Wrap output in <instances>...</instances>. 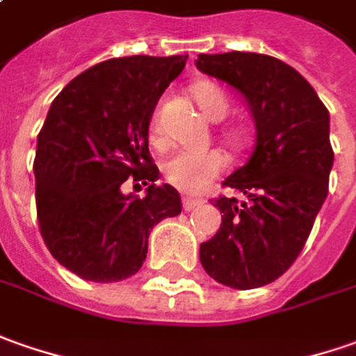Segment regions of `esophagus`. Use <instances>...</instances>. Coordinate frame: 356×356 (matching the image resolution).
<instances>
[{
    "mask_svg": "<svg viewBox=\"0 0 356 356\" xmlns=\"http://www.w3.org/2000/svg\"><path fill=\"white\" fill-rule=\"evenodd\" d=\"M199 204H202V199H197V197H183V209L185 211H193Z\"/></svg>",
    "mask_w": 356,
    "mask_h": 356,
    "instance_id": "obj_1",
    "label": "esophagus"
}]
</instances>
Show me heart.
<instances>
[{
  "label": "heart",
  "mask_w": 356,
  "mask_h": 356,
  "mask_svg": "<svg viewBox=\"0 0 356 356\" xmlns=\"http://www.w3.org/2000/svg\"><path fill=\"white\" fill-rule=\"evenodd\" d=\"M191 96L201 108V112L213 122H220L227 118L230 110L228 94L213 80H197L191 84ZM222 138L232 147H240L244 143V129H225ZM147 140L154 147H163L167 143L165 131L161 126V106L154 112L147 126ZM228 167L227 155L220 149H204V152H175L167 155L161 163V175L171 187L185 193L201 191L209 181L218 177Z\"/></svg>",
  "instance_id": "b5f03b06"
}]
</instances>
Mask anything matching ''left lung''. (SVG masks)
I'll return each instance as SVG.
<instances>
[{
    "instance_id": "8db88e82",
    "label": "left lung",
    "mask_w": 356,
    "mask_h": 356,
    "mask_svg": "<svg viewBox=\"0 0 356 356\" xmlns=\"http://www.w3.org/2000/svg\"><path fill=\"white\" fill-rule=\"evenodd\" d=\"M195 65L234 86L256 122L248 163L222 183L246 201L215 199L222 222L201 244V264L228 288H260L296 262L327 197L333 167L329 112L312 84L274 56L232 51L199 55Z\"/></svg>"
}]
</instances>
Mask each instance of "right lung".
Returning a JSON list of instances; mask_svg holds the SVG:
<instances>
[{"label":"right lung","instance_id":"1","mask_svg":"<svg viewBox=\"0 0 356 356\" xmlns=\"http://www.w3.org/2000/svg\"><path fill=\"white\" fill-rule=\"evenodd\" d=\"M187 55L122 56L72 79L53 100L37 136L35 201L41 236L56 262L90 282L134 276L152 228L181 213V195L157 187L147 147L155 104ZM129 178L143 197L124 195Z\"/></svg>","mask_w":356,"mask_h":356}]
</instances>
